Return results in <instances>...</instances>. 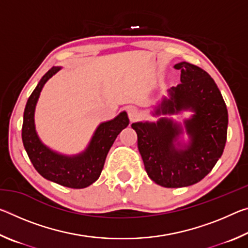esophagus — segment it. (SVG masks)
I'll use <instances>...</instances> for the list:
<instances>
[{"mask_svg": "<svg viewBox=\"0 0 248 248\" xmlns=\"http://www.w3.org/2000/svg\"><path fill=\"white\" fill-rule=\"evenodd\" d=\"M128 116H129V119L131 121L137 120L138 118H140V111L138 110V108L136 107H129L128 108Z\"/></svg>", "mask_w": 248, "mask_h": 248, "instance_id": "34e87169", "label": "esophagus"}]
</instances>
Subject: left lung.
<instances>
[{
	"label": "left lung",
	"mask_w": 248,
	"mask_h": 248,
	"mask_svg": "<svg viewBox=\"0 0 248 248\" xmlns=\"http://www.w3.org/2000/svg\"><path fill=\"white\" fill-rule=\"evenodd\" d=\"M180 70V83L170 90L155 114H175L183 109L195 112L185 121L190 143L175 148L182 133L179 124L166 118L156 124L137 123L138 149L149 177L166 188L186 187L204 178L223 153L228 134V109L213 78L199 66L188 62L175 64Z\"/></svg>",
	"instance_id": "left-lung-1"
}]
</instances>
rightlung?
<instances>
[{
	"label": "right lung",
	"mask_w": 248,
	"mask_h": 248,
	"mask_svg": "<svg viewBox=\"0 0 248 248\" xmlns=\"http://www.w3.org/2000/svg\"><path fill=\"white\" fill-rule=\"evenodd\" d=\"M60 68L52 66L27 100L24 111L22 139L24 148L36 170L46 179L64 187L81 189L98 179L107 154L116 138L129 124L127 112H121L115 119L103 123L96 130L85 152L77 156H64L52 152L41 143L35 130L33 114L39 94L45 83Z\"/></svg>",
	"instance_id": "obj_1"
}]
</instances>
